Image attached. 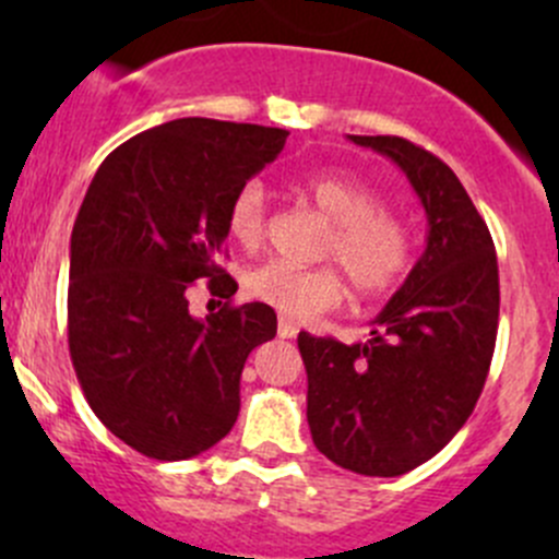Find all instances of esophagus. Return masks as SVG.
<instances>
[{"instance_id": "obj_1", "label": "esophagus", "mask_w": 559, "mask_h": 559, "mask_svg": "<svg viewBox=\"0 0 559 559\" xmlns=\"http://www.w3.org/2000/svg\"><path fill=\"white\" fill-rule=\"evenodd\" d=\"M300 326L289 319V316H281L278 319V337H297Z\"/></svg>"}]
</instances>
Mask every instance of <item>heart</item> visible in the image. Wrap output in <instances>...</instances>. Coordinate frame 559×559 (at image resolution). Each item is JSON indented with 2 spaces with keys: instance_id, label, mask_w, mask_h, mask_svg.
<instances>
[{
  "instance_id": "b5f03b06",
  "label": "heart",
  "mask_w": 559,
  "mask_h": 559,
  "mask_svg": "<svg viewBox=\"0 0 559 559\" xmlns=\"http://www.w3.org/2000/svg\"><path fill=\"white\" fill-rule=\"evenodd\" d=\"M297 189L332 222L324 253L346 270L357 295H381L392 289L414 259V233L370 186L332 170L306 173ZM267 227V197L259 180H246L227 207V233L238 246L262 243ZM246 289L289 319H311L343 300V275L335 264L300 267L270 259L246 275Z\"/></svg>"
}]
</instances>
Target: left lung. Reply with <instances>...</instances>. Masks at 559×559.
I'll return each instance as SVG.
<instances>
[{"label": "left lung", "mask_w": 559, "mask_h": 559, "mask_svg": "<svg viewBox=\"0 0 559 559\" xmlns=\"http://www.w3.org/2000/svg\"><path fill=\"white\" fill-rule=\"evenodd\" d=\"M389 156L425 205L427 248L368 343L300 332L316 449L362 476H403L460 432L487 381L500 281L492 235L452 167L394 134H348Z\"/></svg>", "instance_id": "1"}]
</instances>
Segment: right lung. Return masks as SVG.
<instances>
[{
    "label": "right lung",
    "instance_id": "right-lung-1",
    "mask_svg": "<svg viewBox=\"0 0 559 559\" xmlns=\"http://www.w3.org/2000/svg\"><path fill=\"white\" fill-rule=\"evenodd\" d=\"M286 138L178 118L118 145L83 197L67 286L72 368L99 421L151 460H189L233 430L248 354L278 330L264 302H229L238 284L218 257L235 191ZM200 277L228 300L205 320L185 297Z\"/></svg>",
    "mask_w": 559,
    "mask_h": 559
}]
</instances>
